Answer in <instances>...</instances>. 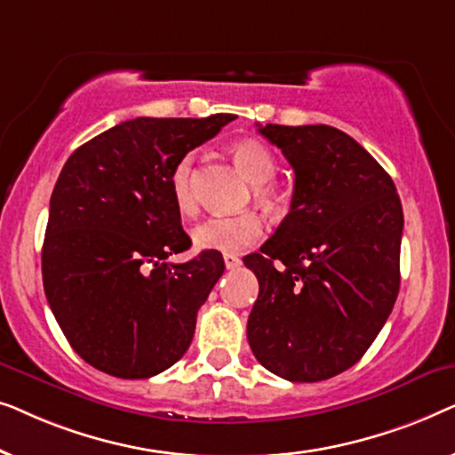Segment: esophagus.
<instances>
[{"label": "esophagus", "mask_w": 455, "mask_h": 455, "mask_svg": "<svg viewBox=\"0 0 455 455\" xmlns=\"http://www.w3.org/2000/svg\"><path fill=\"white\" fill-rule=\"evenodd\" d=\"M223 260H226L228 269H238L242 265V259L235 257V254H223Z\"/></svg>", "instance_id": "obj_1"}]
</instances>
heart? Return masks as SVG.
I'll use <instances>...</instances> for the list:
<instances>
[{
    "mask_svg": "<svg viewBox=\"0 0 455 455\" xmlns=\"http://www.w3.org/2000/svg\"><path fill=\"white\" fill-rule=\"evenodd\" d=\"M229 151H232V157L240 172L252 182L254 201L271 213L282 209L283 195L271 182L277 173V159L271 148L257 139H242L235 140ZM192 170H195V157L184 155L176 161L170 173L173 204L184 215H190L196 209ZM260 235H263V220L254 211H244L238 215L209 217L192 229V242L198 251H217L226 254L244 251V248L252 246Z\"/></svg>",
    "mask_w": 455,
    "mask_h": 455,
    "instance_id": "heart-1",
    "label": "heart"
}]
</instances>
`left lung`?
Segmentation results:
<instances>
[{
  "label": "left lung",
  "instance_id": "1",
  "mask_svg": "<svg viewBox=\"0 0 455 455\" xmlns=\"http://www.w3.org/2000/svg\"><path fill=\"white\" fill-rule=\"evenodd\" d=\"M294 170L290 213L260 252L248 316L252 354L294 383L363 358L400 291L403 213L394 180L352 136L325 124L259 126Z\"/></svg>",
  "mask_w": 455,
  "mask_h": 455
}]
</instances>
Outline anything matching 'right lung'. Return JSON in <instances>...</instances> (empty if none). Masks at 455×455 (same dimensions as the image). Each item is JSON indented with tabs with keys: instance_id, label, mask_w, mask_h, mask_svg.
Returning a JSON list of instances; mask_svg holds the SVG:
<instances>
[{
	"instance_id": "add662e5",
	"label": "right lung",
	"mask_w": 455,
	"mask_h": 455,
	"mask_svg": "<svg viewBox=\"0 0 455 455\" xmlns=\"http://www.w3.org/2000/svg\"><path fill=\"white\" fill-rule=\"evenodd\" d=\"M136 117L70 155L49 201L43 285L74 352L120 379H148L188 350L226 263L190 248L170 190L180 157L234 120Z\"/></svg>"
}]
</instances>
